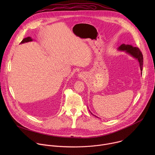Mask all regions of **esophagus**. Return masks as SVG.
<instances>
[{
  "label": "esophagus",
  "mask_w": 155,
  "mask_h": 155,
  "mask_svg": "<svg viewBox=\"0 0 155 155\" xmlns=\"http://www.w3.org/2000/svg\"><path fill=\"white\" fill-rule=\"evenodd\" d=\"M78 77L80 78H84V77H85L84 74H83L82 72H80L79 74H78Z\"/></svg>",
  "instance_id": "1"
}]
</instances>
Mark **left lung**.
<instances>
[{
	"mask_svg": "<svg viewBox=\"0 0 155 155\" xmlns=\"http://www.w3.org/2000/svg\"><path fill=\"white\" fill-rule=\"evenodd\" d=\"M118 50L120 51H124L132 57L137 59L139 62L140 71H142V68H143V55L142 52L140 51V49L137 47H134L130 45H125V44H122L118 48ZM141 74H142V72H141ZM96 117V116H95ZM98 118V117H97Z\"/></svg>",
	"mask_w": 155,
	"mask_h": 155,
	"instance_id": "left-lung-1",
	"label": "left lung"
}]
</instances>
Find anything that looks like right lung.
Listing matches in <instances>:
<instances>
[{
  "label": "right lung",
  "instance_id": "add662e5",
  "mask_svg": "<svg viewBox=\"0 0 155 155\" xmlns=\"http://www.w3.org/2000/svg\"><path fill=\"white\" fill-rule=\"evenodd\" d=\"M32 41V39L31 37H26L25 38H24L23 40L21 41V42L20 43H26V42H29V41Z\"/></svg>",
  "mask_w": 155,
  "mask_h": 155
}]
</instances>
